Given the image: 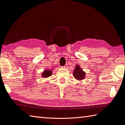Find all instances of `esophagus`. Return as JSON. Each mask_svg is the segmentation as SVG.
<instances>
[{
	"instance_id": "1",
	"label": "esophagus",
	"mask_w": 125,
	"mask_h": 125,
	"mask_svg": "<svg viewBox=\"0 0 125 125\" xmlns=\"http://www.w3.org/2000/svg\"><path fill=\"white\" fill-rule=\"evenodd\" d=\"M68 64H66L64 66H62L63 68H68Z\"/></svg>"
}]
</instances>
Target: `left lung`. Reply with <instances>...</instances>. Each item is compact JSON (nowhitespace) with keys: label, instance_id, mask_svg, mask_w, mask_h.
<instances>
[{"label":"left lung","instance_id":"obj_1","mask_svg":"<svg viewBox=\"0 0 125 125\" xmlns=\"http://www.w3.org/2000/svg\"><path fill=\"white\" fill-rule=\"evenodd\" d=\"M73 74L74 78L77 80H83L86 76V73L81 69L79 65H76Z\"/></svg>","mask_w":125,"mask_h":125}]
</instances>
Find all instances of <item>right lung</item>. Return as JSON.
<instances>
[{
    "mask_svg": "<svg viewBox=\"0 0 125 125\" xmlns=\"http://www.w3.org/2000/svg\"><path fill=\"white\" fill-rule=\"evenodd\" d=\"M52 74V71L46 70H44V71H43L42 74V76L43 78H47V77H49V76H51Z\"/></svg>",
    "mask_w": 125,
    "mask_h": 125,
    "instance_id": "1",
    "label": "right lung"
}]
</instances>
